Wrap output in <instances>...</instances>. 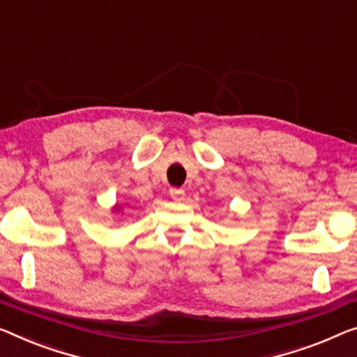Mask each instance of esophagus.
I'll use <instances>...</instances> for the list:
<instances>
[{
	"label": "esophagus",
	"mask_w": 357,
	"mask_h": 357,
	"mask_svg": "<svg viewBox=\"0 0 357 357\" xmlns=\"http://www.w3.org/2000/svg\"><path fill=\"white\" fill-rule=\"evenodd\" d=\"M169 195H172L173 200H183L184 199V190L178 189V188H173V189H169Z\"/></svg>",
	"instance_id": "34e87169"
}]
</instances>
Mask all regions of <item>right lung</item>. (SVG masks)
<instances>
[{"mask_svg": "<svg viewBox=\"0 0 357 357\" xmlns=\"http://www.w3.org/2000/svg\"><path fill=\"white\" fill-rule=\"evenodd\" d=\"M115 210H116V211H119V210H120V205H116V206H115Z\"/></svg>", "mask_w": 357, "mask_h": 357, "instance_id": "obj_1", "label": "right lung"}]
</instances>
